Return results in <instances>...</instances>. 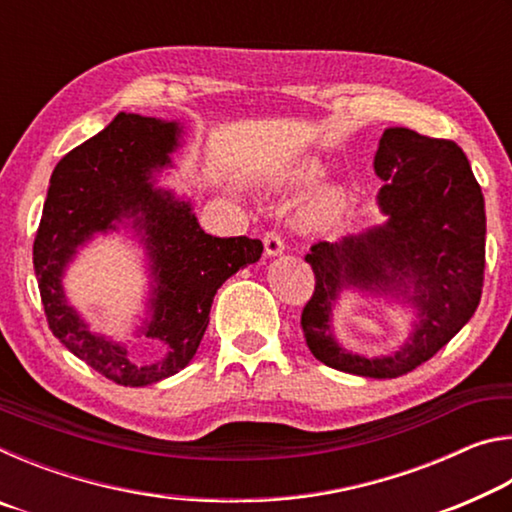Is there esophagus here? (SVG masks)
I'll return each mask as SVG.
<instances>
[{
  "instance_id": "34e87169",
  "label": "esophagus",
  "mask_w": 512,
  "mask_h": 512,
  "mask_svg": "<svg viewBox=\"0 0 512 512\" xmlns=\"http://www.w3.org/2000/svg\"><path fill=\"white\" fill-rule=\"evenodd\" d=\"M264 250L266 255H280L284 250V239L277 230H268L264 235Z\"/></svg>"
}]
</instances>
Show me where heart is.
<instances>
[{
  "mask_svg": "<svg viewBox=\"0 0 512 512\" xmlns=\"http://www.w3.org/2000/svg\"><path fill=\"white\" fill-rule=\"evenodd\" d=\"M311 176H314V171H307V173H305V178H311Z\"/></svg>",
  "mask_w": 512,
  "mask_h": 512,
  "instance_id": "b5f03b06",
  "label": "heart"
}]
</instances>
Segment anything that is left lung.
I'll return each mask as SVG.
<instances>
[{
    "instance_id": "left-lung-1",
    "label": "left lung",
    "mask_w": 512,
    "mask_h": 512,
    "mask_svg": "<svg viewBox=\"0 0 512 512\" xmlns=\"http://www.w3.org/2000/svg\"><path fill=\"white\" fill-rule=\"evenodd\" d=\"M375 171L384 180L379 205L384 228L318 241L305 257L314 293L300 316L309 350L325 366L350 375L393 379L422 366L474 316L485 271V203L465 153L452 140L388 128ZM409 279L421 325L405 348L384 360L343 353L328 332V311L343 286L390 290ZM397 286V287H398ZM396 287V288H397Z\"/></svg>"
}]
</instances>
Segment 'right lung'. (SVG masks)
Wrapping results in <instances>:
<instances>
[{"instance_id":"1","label":"right lung","mask_w":512,"mask_h":512,"mask_svg":"<svg viewBox=\"0 0 512 512\" xmlns=\"http://www.w3.org/2000/svg\"><path fill=\"white\" fill-rule=\"evenodd\" d=\"M178 146V128L167 121L119 115L99 135L56 164L33 241V268L49 329L56 339L119 386H149L183 370L210 323L216 289L232 273L262 257V241L212 237L201 230L192 207L160 194L151 169L164 167ZM142 213L159 289L147 335L168 345L158 364H135L125 349L90 335L64 302L59 275L75 246L121 215Z\"/></svg>"}]
</instances>
